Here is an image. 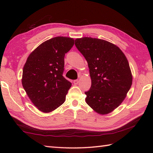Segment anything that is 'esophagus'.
<instances>
[{
    "label": "esophagus",
    "instance_id": "obj_1",
    "mask_svg": "<svg viewBox=\"0 0 153 153\" xmlns=\"http://www.w3.org/2000/svg\"><path fill=\"white\" fill-rule=\"evenodd\" d=\"M74 85H77V84H78V83H79V80L78 79H76V80H74Z\"/></svg>",
    "mask_w": 153,
    "mask_h": 153
}]
</instances>
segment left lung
I'll return each mask as SVG.
<instances>
[{"label": "left lung", "instance_id": "1", "mask_svg": "<svg viewBox=\"0 0 153 153\" xmlns=\"http://www.w3.org/2000/svg\"><path fill=\"white\" fill-rule=\"evenodd\" d=\"M75 45L86 59L91 86L85 101L100 114L116 108L126 97L132 84L128 60L120 48L97 38L76 39Z\"/></svg>", "mask_w": 153, "mask_h": 153}]
</instances>
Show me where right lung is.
Listing matches in <instances>:
<instances>
[{
    "mask_svg": "<svg viewBox=\"0 0 153 153\" xmlns=\"http://www.w3.org/2000/svg\"><path fill=\"white\" fill-rule=\"evenodd\" d=\"M74 39L56 37L41 44L28 56L22 83L29 98L41 112L53 111L62 105L71 83L63 77L65 54Z\"/></svg>",
    "mask_w": 153,
    "mask_h": 153,
    "instance_id": "1",
    "label": "right lung"
}]
</instances>
